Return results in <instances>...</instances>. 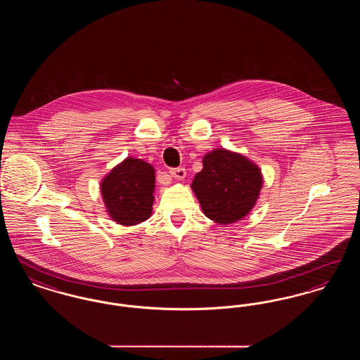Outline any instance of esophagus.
Returning a JSON list of instances; mask_svg holds the SVG:
<instances>
[{"label": "esophagus", "instance_id": "34e87169", "mask_svg": "<svg viewBox=\"0 0 360 360\" xmlns=\"http://www.w3.org/2000/svg\"><path fill=\"white\" fill-rule=\"evenodd\" d=\"M170 175H172L174 179H184L186 176V170L184 167H176V169H170Z\"/></svg>", "mask_w": 360, "mask_h": 360}]
</instances>
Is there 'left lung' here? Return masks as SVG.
<instances>
[{"label":"left lung","mask_w":360,"mask_h":360,"mask_svg":"<svg viewBox=\"0 0 360 360\" xmlns=\"http://www.w3.org/2000/svg\"><path fill=\"white\" fill-rule=\"evenodd\" d=\"M202 165L191 188L206 217L220 224L241 220L257 202L263 184L260 170L244 156L226 150L205 155Z\"/></svg>","instance_id":"left-lung-1"}]
</instances>
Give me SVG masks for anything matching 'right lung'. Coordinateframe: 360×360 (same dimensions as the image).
<instances>
[{
	"mask_svg": "<svg viewBox=\"0 0 360 360\" xmlns=\"http://www.w3.org/2000/svg\"><path fill=\"white\" fill-rule=\"evenodd\" d=\"M154 188V167L132 158L115 167L101 184L105 206L121 225H135L151 216Z\"/></svg>",
	"mask_w": 360,
	"mask_h": 360,
	"instance_id": "add662e5",
	"label": "right lung"
}]
</instances>
